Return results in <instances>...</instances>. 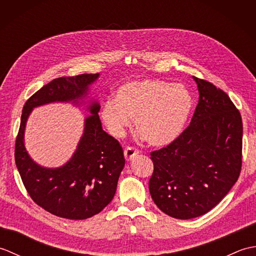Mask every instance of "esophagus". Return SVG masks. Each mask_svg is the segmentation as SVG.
Instances as JSON below:
<instances>
[{"mask_svg": "<svg viewBox=\"0 0 256 256\" xmlns=\"http://www.w3.org/2000/svg\"><path fill=\"white\" fill-rule=\"evenodd\" d=\"M138 154V150L133 148V146H128V148H126L124 150V156L125 158H126V160H132Z\"/></svg>", "mask_w": 256, "mask_h": 256, "instance_id": "obj_1", "label": "esophagus"}]
</instances>
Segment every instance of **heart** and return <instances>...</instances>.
Masks as SVG:
<instances>
[{"mask_svg":"<svg viewBox=\"0 0 256 256\" xmlns=\"http://www.w3.org/2000/svg\"><path fill=\"white\" fill-rule=\"evenodd\" d=\"M192 108V98L180 84L142 79L118 86L113 101L103 104L100 116L108 131L121 138L134 118L146 142L162 146L184 131Z\"/></svg>","mask_w":256,"mask_h":256,"instance_id":"1","label":"heart"}]
</instances>
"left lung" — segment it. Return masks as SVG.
<instances>
[{"instance_id": "left-lung-1", "label": "left lung", "mask_w": 256, "mask_h": 256, "mask_svg": "<svg viewBox=\"0 0 256 256\" xmlns=\"http://www.w3.org/2000/svg\"><path fill=\"white\" fill-rule=\"evenodd\" d=\"M199 101L192 121L165 148L150 152L152 198L176 219L197 218L226 197L242 167L240 111L224 90L194 77Z\"/></svg>"}]
</instances>
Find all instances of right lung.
<instances>
[{
  "label": "right lung",
  "instance_id": "right-lung-1",
  "mask_svg": "<svg viewBox=\"0 0 256 256\" xmlns=\"http://www.w3.org/2000/svg\"><path fill=\"white\" fill-rule=\"evenodd\" d=\"M99 74L62 77L35 92L23 108L15 140V164L27 192L36 204L52 214L70 220H84L99 214L111 202L125 160L122 146L102 130L98 112L90 106L84 133L66 165L50 170L32 160L24 146L25 124L32 108L55 101H74L86 94Z\"/></svg>",
  "mask_w": 256,
  "mask_h": 256
}]
</instances>
